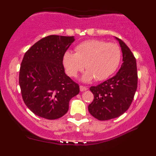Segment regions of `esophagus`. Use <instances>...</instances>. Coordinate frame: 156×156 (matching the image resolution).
<instances>
[{
    "mask_svg": "<svg viewBox=\"0 0 156 156\" xmlns=\"http://www.w3.org/2000/svg\"><path fill=\"white\" fill-rule=\"evenodd\" d=\"M80 91H86V90H87V88H86V86H80Z\"/></svg>",
    "mask_w": 156,
    "mask_h": 156,
    "instance_id": "esophagus-1",
    "label": "esophagus"
}]
</instances>
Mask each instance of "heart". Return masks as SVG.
<instances>
[{
  "label": "heart",
  "mask_w": 156,
  "mask_h": 156,
  "mask_svg": "<svg viewBox=\"0 0 156 156\" xmlns=\"http://www.w3.org/2000/svg\"><path fill=\"white\" fill-rule=\"evenodd\" d=\"M75 51L64 53L63 66L70 77H76L85 67L87 70L82 76L85 82L94 78L97 80L107 79L117 70L121 63V50L115 43L88 40L77 45Z\"/></svg>",
  "instance_id": "1"
}]
</instances>
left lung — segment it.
<instances>
[{
  "instance_id": "obj_1",
  "label": "left lung",
  "mask_w": 156,
  "mask_h": 156,
  "mask_svg": "<svg viewBox=\"0 0 156 156\" xmlns=\"http://www.w3.org/2000/svg\"><path fill=\"white\" fill-rule=\"evenodd\" d=\"M123 64L115 76L96 86H91L94 100L88 107L91 115L99 121L119 117L128 110L137 88V70L134 54L121 39Z\"/></svg>"
}]
</instances>
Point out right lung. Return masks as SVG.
<instances>
[{
	"label": "right lung",
	"instance_id": "obj_1",
	"mask_svg": "<svg viewBox=\"0 0 156 156\" xmlns=\"http://www.w3.org/2000/svg\"><path fill=\"white\" fill-rule=\"evenodd\" d=\"M75 38L51 35L41 39L24 54L19 83L24 104L33 113L48 120L62 117L79 86L65 73L63 54Z\"/></svg>",
	"mask_w": 156,
	"mask_h": 156
}]
</instances>
